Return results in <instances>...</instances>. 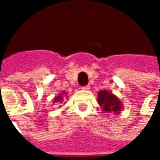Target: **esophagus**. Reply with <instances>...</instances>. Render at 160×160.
I'll return each instance as SVG.
<instances>
[{
	"label": "esophagus",
	"instance_id": "obj_1",
	"mask_svg": "<svg viewBox=\"0 0 160 160\" xmlns=\"http://www.w3.org/2000/svg\"><path fill=\"white\" fill-rule=\"evenodd\" d=\"M81 89H82V90H85V91H88V90L90 89V87H89V86H86V87H82V88H81Z\"/></svg>",
	"mask_w": 160,
	"mask_h": 160
}]
</instances>
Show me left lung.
Segmentation results:
<instances>
[{
    "mask_svg": "<svg viewBox=\"0 0 160 160\" xmlns=\"http://www.w3.org/2000/svg\"><path fill=\"white\" fill-rule=\"evenodd\" d=\"M97 102L101 107L103 112L119 114L123 109V104L117 96L108 90H100L98 92Z\"/></svg>",
    "mask_w": 160,
    "mask_h": 160,
    "instance_id": "1",
    "label": "left lung"
}]
</instances>
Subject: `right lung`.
Returning a JSON list of instances; mask_svg holds the SVG:
<instances>
[{"mask_svg": "<svg viewBox=\"0 0 160 160\" xmlns=\"http://www.w3.org/2000/svg\"><path fill=\"white\" fill-rule=\"evenodd\" d=\"M65 99H68V93H67L66 92H60L58 95L55 96V97L53 98V103H63Z\"/></svg>", "mask_w": 160, "mask_h": 160, "instance_id": "1", "label": "right lung"}]
</instances>
